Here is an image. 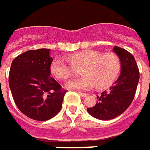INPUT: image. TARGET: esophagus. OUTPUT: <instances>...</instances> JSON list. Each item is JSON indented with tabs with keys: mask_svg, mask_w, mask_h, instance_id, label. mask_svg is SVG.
<instances>
[{
	"mask_svg": "<svg viewBox=\"0 0 150 150\" xmlns=\"http://www.w3.org/2000/svg\"><path fill=\"white\" fill-rule=\"evenodd\" d=\"M79 93V95L81 96V97H83V98H85V97H87V96L88 95V93Z\"/></svg>",
	"mask_w": 150,
	"mask_h": 150,
	"instance_id": "obj_1",
	"label": "esophagus"
}]
</instances>
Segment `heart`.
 <instances>
[{
    "mask_svg": "<svg viewBox=\"0 0 150 150\" xmlns=\"http://www.w3.org/2000/svg\"><path fill=\"white\" fill-rule=\"evenodd\" d=\"M69 64L61 57H57L50 66L51 73L59 80L71 78L75 68L83 67L82 78L65 84L68 89L88 90L96 86L98 89H105L117 79L121 70V61L113 52L102 53L95 50H84L68 56Z\"/></svg>",
    "mask_w": 150,
    "mask_h": 150,
    "instance_id": "heart-1",
    "label": "heart"
}]
</instances>
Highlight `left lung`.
I'll return each instance as SVG.
<instances>
[{"instance_id": "left-lung-1", "label": "left lung", "mask_w": 150, "mask_h": 150, "mask_svg": "<svg viewBox=\"0 0 150 150\" xmlns=\"http://www.w3.org/2000/svg\"><path fill=\"white\" fill-rule=\"evenodd\" d=\"M112 51L121 61L120 75L109 89L97 96L95 106L87 108L91 116L100 120L115 118L129 107L139 80V72L134 56L118 47H114Z\"/></svg>"}]
</instances>
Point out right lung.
<instances>
[{
    "instance_id": "add662e5",
    "label": "right lung",
    "mask_w": 150,
    "mask_h": 150,
    "mask_svg": "<svg viewBox=\"0 0 150 150\" xmlns=\"http://www.w3.org/2000/svg\"><path fill=\"white\" fill-rule=\"evenodd\" d=\"M53 58L50 49L30 50L17 56L11 65L9 86L17 108L28 118L46 121L62 108L66 90L50 77Z\"/></svg>"
}]
</instances>
